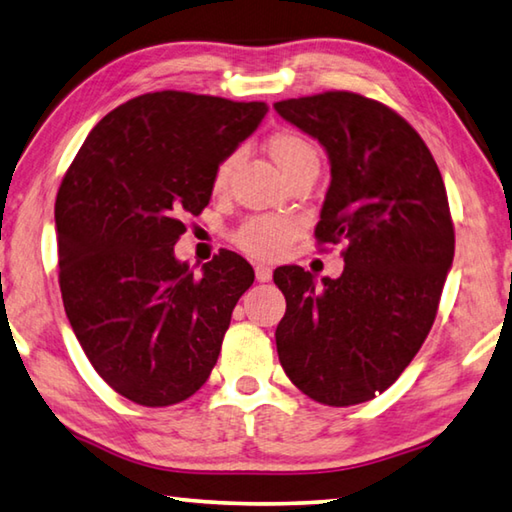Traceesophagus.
<instances>
[{"instance_id": "obj_1", "label": "esophagus", "mask_w": 512, "mask_h": 512, "mask_svg": "<svg viewBox=\"0 0 512 512\" xmlns=\"http://www.w3.org/2000/svg\"><path fill=\"white\" fill-rule=\"evenodd\" d=\"M256 281H261V283H267V281H272V267L270 265H265V263H258L256 267Z\"/></svg>"}]
</instances>
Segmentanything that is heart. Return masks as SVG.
Here are the masks:
<instances>
[{
  "instance_id": "b5f03b06",
  "label": "heart",
  "mask_w": 512,
  "mask_h": 512,
  "mask_svg": "<svg viewBox=\"0 0 512 512\" xmlns=\"http://www.w3.org/2000/svg\"><path fill=\"white\" fill-rule=\"evenodd\" d=\"M267 152L283 175L306 164H319L317 148L299 132L283 130L276 132L267 141ZM236 164V155L222 159L213 173V188L222 191L227 186L231 168ZM299 222L288 215H256L249 218L236 233L238 247L261 258H276L285 254L294 236L299 233Z\"/></svg>"
}]
</instances>
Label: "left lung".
<instances>
[{
	"label": "left lung",
	"mask_w": 512,
	"mask_h": 512,
	"mask_svg": "<svg viewBox=\"0 0 512 512\" xmlns=\"http://www.w3.org/2000/svg\"><path fill=\"white\" fill-rule=\"evenodd\" d=\"M317 139L330 186L315 236L346 242L339 279L297 265L274 272L285 294L276 351L292 384L330 407L387 391L420 351L454 258L445 184L420 134L391 107L353 92L274 103Z\"/></svg>",
	"instance_id": "8db88e82"
}]
</instances>
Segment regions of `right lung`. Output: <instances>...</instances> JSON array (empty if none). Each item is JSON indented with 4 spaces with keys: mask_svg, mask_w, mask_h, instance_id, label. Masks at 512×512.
Instances as JSON below:
<instances>
[{
    "mask_svg": "<svg viewBox=\"0 0 512 512\" xmlns=\"http://www.w3.org/2000/svg\"><path fill=\"white\" fill-rule=\"evenodd\" d=\"M265 103L152 92L89 132L56 197L62 303L87 360L143 407L177 405L209 380L254 270L222 249L195 274L175 258L188 215Z\"/></svg>",
    "mask_w": 512,
    "mask_h": 512,
    "instance_id": "1",
    "label": "right lung"
}]
</instances>
